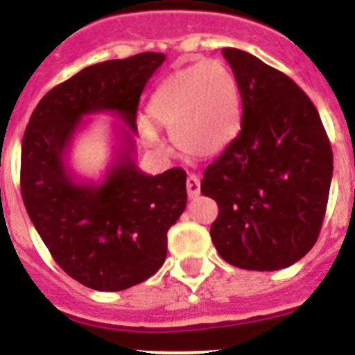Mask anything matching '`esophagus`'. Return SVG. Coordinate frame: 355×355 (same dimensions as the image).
Here are the masks:
<instances>
[{
    "label": "esophagus",
    "mask_w": 355,
    "mask_h": 355,
    "mask_svg": "<svg viewBox=\"0 0 355 355\" xmlns=\"http://www.w3.org/2000/svg\"><path fill=\"white\" fill-rule=\"evenodd\" d=\"M187 192H188V197H190V199H193V197H199V193H200V180H199V178H197L196 174L188 175Z\"/></svg>",
    "instance_id": "1"
}]
</instances>
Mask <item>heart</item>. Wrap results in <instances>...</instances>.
I'll return each mask as SVG.
<instances>
[{"instance_id": "1", "label": "heart", "mask_w": 355, "mask_h": 355, "mask_svg": "<svg viewBox=\"0 0 355 355\" xmlns=\"http://www.w3.org/2000/svg\"><path fill=\"white\" fill-rule=\"evenodd\" d=\"M155 124L171 130L184 155L208 158L231 144L240 124V89L233 71L220 60H205L171 72L147 105ZM144 137L159 147L158 135L144 126Z\"/></svg>"}]
</instances>
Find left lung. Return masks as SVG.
<instances>
[{"label": "left lung", "instance_id": "8db88e82", "mask_svg": "<svg viewBox=\"0 0 355 355\" xmlns=\"http://www.w3.org/2000/svg\"><path fill=\"white\" fill-rule=\"evenodd\" d=\"M238 81L236 139L205 171L202 196L218 205L216 252L245 270H281L318 240L332 180V149L311 99L254 55L222 49Z\"/></svg>", "mask_w": 355, "mask_h": 355}]
</instances>
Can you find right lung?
<instances>
[{"label": "right lung", "mask_w": 355, "mask_h": 355, "mask_svg": "<svg viewBox=\"0 0 355 355\" xmlns=\"http://www.w3.org/2000/svg\"><path fill=\"white\" fill-rule=\"evenodd\" d=\"M162 53L90 65L35 106L21 147V193L30 220L62 270L83 286L121 291L159 270L167 231L187 208V172L147 175L133 159L137 110ZM117 113L121 147L99 185L78 184L64 165L85 114Z\"/></svg>", "instance_id": "right-lung-1"}]
</instances>
